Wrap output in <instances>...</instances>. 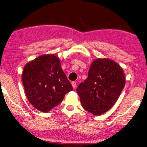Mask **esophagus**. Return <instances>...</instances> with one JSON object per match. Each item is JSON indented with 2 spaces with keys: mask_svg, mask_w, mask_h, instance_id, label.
I'll list each match as a JSON object with an SVG mask.
<instances>
[{
  "mask_svg": "<svg viewBox=\"0 0 147 147\" xmlns=\"http://www.w3.org/2000/svg\"><path fill=\"white\" fill-rule=\"evenodd\" d=\"M71 84H72V86H73L74 89H75V88H76V82L73 81L72 83H71Z\"/></svg>",
  "mask_w": 147,
  "mask_h": 147,
  "instance_id": "34e87169",
  "label": "esophagus"
}]
</instances>
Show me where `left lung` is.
Returning <instances> with one entry per match:
<instances>
[{
	"label": "left lung",
	"instance_id": "1",
	"mask_svg": "<svg viewBox=\"0 0 147 147\" xmlns=\"http://www.w3.org/2000/svg\"><path fill=\"white\" fill-rule=\"evenodd\" d=\"M125 85L122 67L108 58L93 61L88 77L76 91L82 107L94 115H100L113 106Z\"/></svg>",
	"mask_w": 147,
	"mask_h": 147
}]
</instances>
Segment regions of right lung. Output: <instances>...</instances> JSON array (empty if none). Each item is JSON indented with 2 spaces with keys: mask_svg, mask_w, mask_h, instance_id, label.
Returning a JSON list of instances; mask_svg holds the SVG:
<instances>
[{
  "mask_svg": "<svg viewBox=\"0 0 147 147\" xmlns=\"http://www.w3.org/2000/svg\"><path fill=\"white\" fill-rule=\"evenodd\" d=\"M22 80L30 104L44 113L57 106L65 94L73 90L61 68L59 58L52 54L41 55L27 63Z\"/></svg>",
  "mask_w": 147,
  "mask_h": 147,
  "instance_id": "add662e5",
  "label": "right lung"
}]
</instances>
